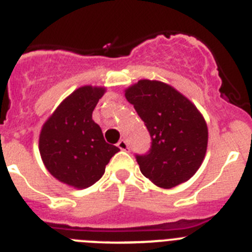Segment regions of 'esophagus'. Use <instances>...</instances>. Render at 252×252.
I'll return each mask as SVG.
<instances>
[{"mask_svg":"<svg viewBox=\"0 0 252 252\" xmlns=\"http://www.w3.org/2000/svg\"><path fill=\"white\" fill-rule=\"evenodd\" d=\"M117 146L119 147V148H121L122 151H128V149H129V144H128V142H126V139H121V140H119Z\"/></svg>","mask_w":252,"mask_h":252,"instance_id":"34e87169","label":"esophagus"}]
</instances>
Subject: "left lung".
I'll use <instances>...</instances> for the list:
<instances>
[{"mask_svg":"<svg viewBox=\"0 0 252 252\" xmlns=\"http://www.w3.org/2000/svg\"><path fill=\"white\" fill-rule=\"evenodd\" d=\"M126 98L151 135V148L135 154L143 176L162 188L186 182L199 168L207 149L208 130L196 106L160 81L139 80Z\"/></svg>","mask_w":252,"mask_h":252,"instance_id":"1","label":"left lung"}]
</instances>
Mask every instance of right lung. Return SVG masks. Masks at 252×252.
I'll return each mask as SVG.
<instances>
[{"instance_id":"1","label":"right lung","mask_w":252,"mask_h":252,"mask_svg":"<svg viewBox=\"0 0 252 252\" xmlns=\"http://www.w3.org/2000/svg\"><path fill=\"white\" fill-rule=\"evenodd\" d=\"M104 88L83 87L69 95L44 124L38 149L47 171L61 182L87 188L98 182L119 148L106 143L93 110Z\"/></svg>"}]
</instances>
